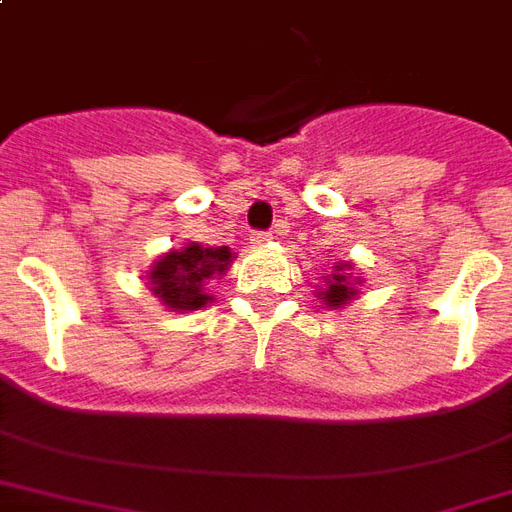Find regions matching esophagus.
Returning <instances> with one entry per match:
<instances>
[{
	"label": "esophagus",
	"instance_id": "obj_1",
	"mask_svg": "<svg viewBox=\"0 0 512 512\" xmlns=\"http://www.w3.org/2000/svg\"><path fill=\"white\" fill-rule=\"evenodd\" d=\"M251 240L253 245H267V242H272V232H256Z\"/></svg>",
	"mask_w": 512,
	"mask_h": 512
}]
</instances>
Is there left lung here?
Listing matches in <instances>:
<instances>
[{"label": "left lung", "instance_id": "8db88e82", "mask_svg": "<svg viewBox=\"0 0 512 512\" xmlns=\"http://www.w3.org/2000/svg\"><path fill=\"white\" fill-rule=\"evenodd\" d=\"M361 283H364V280H361L359 275H353L351 261H337L332 267V272L324 275L321 286H315V294H318V299H321L329 310H340V307L348 305L351 299L359 297Z\"/></svg>", "mask_w": 512, "mask_h": 512}]
</instances>
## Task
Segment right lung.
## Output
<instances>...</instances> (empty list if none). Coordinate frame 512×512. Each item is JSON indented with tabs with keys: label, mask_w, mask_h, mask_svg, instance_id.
<instances>
[{
	"label": "right lung",
	"mask_w": 512,
	"mask_h": 512,
	"mask_svg": "<svg viewBox=\"0 0 512 512\" xmlns=\"http://www.w3.org/2000/svg\"><path fill=\"white\" fill-rule=\"evenodd\" d=\"M237 259L226 245L205 248L199 242H188L183 248L161 253L153 267L145 272L148 286L159 297V302L172 313H191L202 310L213 302L207 291L210 280H221L229 264Z\"/></svg>",
	"instance_id": "1"
}]
</instances>
